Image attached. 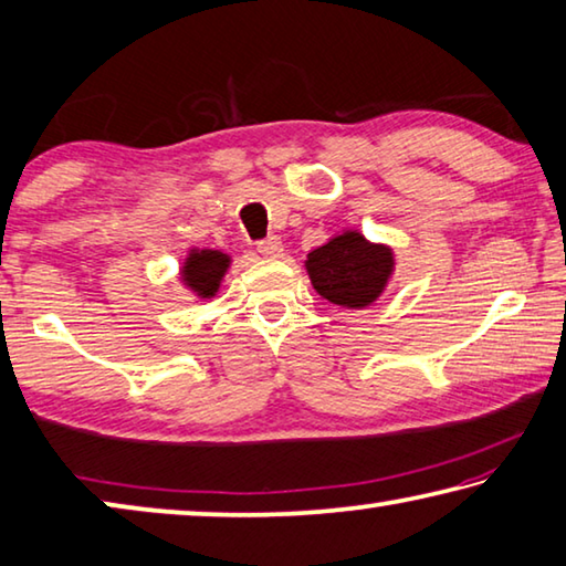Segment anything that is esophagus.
<instances>
[{"label": "esophagus", "mask_w": 566, "mask_h": 566, "mask_svg": "<svg viewBox=\"0 0 566 566\" xmlns=\"http://www.w3.org/2000/svg\"><path fill=\"white\" fill-rule=\"evenodd\" d=\"M256 252H260L262 256H270V260H276V256L284 254V244L280 237H266L260 244H256Z\"/></svg>", "instance_id": "1"}]
</instances>
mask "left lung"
<instances>
[{
  "mask_svg": "<svg viewBox=\"0 0 566 566\" xmlns=\"http://www.w3.org/2000/svg\"><path fill=\"white\" fill-rule=\"evenodd\" d=\"M395 266V249L369 242L359 229H342L304 260L314 292L344 310H367L375 304L385 294Z\"/></svg>",
  "mask_w": 566,
  "mask_h": 566,
  "instance_id": "left-lung-1",
  "label": "left lung"
}]
</instances>
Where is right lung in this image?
Instances as JSON below:
<instances>
[{
  "label": "right lung",
  "instance_id": "add662e5",
  "mask_svg": "<svg viewBox=\"0 0 566 566\" xmlns=\"http://www.w3.org/2000/svg\"><path fill=\"white\" fill-rule=\"evenodd\" d=\"M232 266V256L222 249H199L191 247L179 266V282L197 300H214L219 286Z\"/></svg>",
  "mask_w": 566,
  "mask_h": 566
}]
</instances>
